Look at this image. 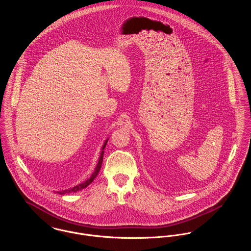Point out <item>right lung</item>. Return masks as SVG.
Wrapping results in <instances>:
<instances>
[{"instance_id":"add662e5","label":"right lung","mask_w":251,"mask_h":251,"mask_svg":"<svg viewBox=\"0 0 251 251\" xmlns=\"http://www.w3.org/2000/svg\"><path fill=\"white\" fill-rule=\"evenodd\" d=\"M107 142H108V140H106V142L104 143V145H103V147H102V152H101V155H100V158H99V162H98V164H97V167L95 168V171L93 172V174L91 175V177L89 178V179H87L84 183H82V184H80V185H78V186H75L74 188H72V189H68V190H64V191H61V192H57V194H59V195H64V194H69V193H77L78 191H81V190H83L84 188H86L89 184H91L92 183V181L95 179V177L98 175V172H99V170H100V168H101V166H102V163H103V156H104V148L106 147V144H107Z\"/></svg>"}]
</instances>
